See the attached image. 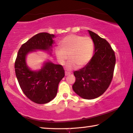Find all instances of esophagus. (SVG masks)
<instances>
[{
  "instance_id": "obj_1",
  "label": "esophagus",
  "mask_w": 133,
  "mask_h": 133,
  "mask_svg": "<svg viewBox=\"0 0 133 133\" xmlns=\"http://www.w3.org/2000/svg\"><path fill=\"white\" fill-rule=\"evenodd\" d=\"M70 74H71V72H68V71H65V76H67V75H70Z\"/></svg>"
}]
</instances>
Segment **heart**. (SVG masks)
<instances>
[{
  "label": "heart",
  "instance_id": "obj_1",
  "mask_svg": "<svg viewBox=\"0 0 133 133\" xmlns=\"http://www.w3.org/2000/svg\"><path fill=\"white\" fill-rule=\"evenodd\" d=\"M60 47L55 49L57 59L60 64L64 65L69 55L71 59L66 66L68 69L77 68V65L85 66L93 55L94 43L90 37L70 34L61 40Z\"/></svg>",
  "mask_w": 133,
  "mask_h": 133
}]
</instances>
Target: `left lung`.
<instances>
[{"label":"left lung","mask_w":133,"mask_h":133,"mask_svg":"<svg viewBox=\"0 0 133 133\" xmlns=\"http://www.w3.org/2000/svg\"><path fill=\"white\" fill-rule=\"evenodd\" d=\"M95 45V54L89 62L74 72L75 81L73 90L85 99H93L105 93L113 78L115 55L109 43L88 30Z\"/></svg>","instance_id":"1"}]
</instances>
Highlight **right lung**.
Listing matches in <instances>:
<instances>
[{"label":"right lung","instance_id":"1","mask_svg":"<svg viewBox=\"0 0 133 133\" xmlns=\"http://www.w3.org/2000/svg\"><path fill=\"white\" fill-rule=\"evenodd\" d=\"M54 34L40 32L22 44L18 50L15 62V74L21 90L34 103L44 104L56 96L58 84L65 76L62 65L47 61L38 71H32L26 63L29 53L36 50L50 52L54 43Z\"/></svg>","mask_w":133,"mask_h":133}]
</instances>
